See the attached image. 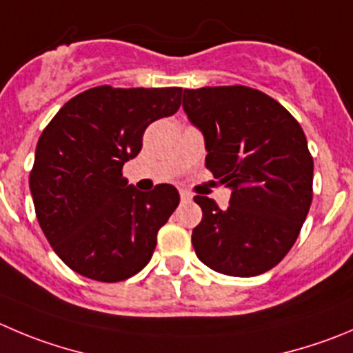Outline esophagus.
Returning <instances> with one entry per match:
<instances>
[{
    "label": "esophagus",
    "instance_id": "34e87169",
    "mask_svg": "<svg viewBox=\"0 0 353 353\" xmlns=\"http://www.w3.org/2000/svg\"><path fill=\"white\" fill-rule=\"evenodd\" d=\"M180 197H182L183 203H189V201H192V194L187 192V190L180 189Z\"/></svg>",
    "mask_w": 353,
    "mask_h": 353
}]
</instances>
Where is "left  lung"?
<instances>
[{
    "mask_svg": "<svg viewBox=\"0 0 353 353\" xmlns=\"http://www.w3.org/2000/svg\"><path fill=\"white\" fill-rule=\"evenodd\" d=\"M183 110L204 137L206 168L230 189L229 208L196 196L197 258L214 272L253 277L293 248L312 204L314 161L298 121L248 86L183 90Z\"/></svg>",
    "mask_w": 353,
    "mask_h": 353,
    "instance_id": "left-lung-1",
    "label": "left lung"
}]
</instances>
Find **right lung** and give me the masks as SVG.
I'll return each instance as SVG.
<instances>
[{
    "label": "right lung",
    "instance_id": "right-lung-1",
    "mask_svg": "<svg viewBox=\"0 0 353 353\" xmlns=\"http://www.w3.org/2000/svg\"><path fill=\"white\" fill-rule=\"evenodd\" d=\"M182 88L86 90L55 114L36 145L29 189L39 227L60 260L117 283L152 258L157 232L180 203L170 183L142 192L121 170L150 123L173 116Z\"/></svg>",
    "mask_w": 353,
    "mask_h": 353
}]
</instances>
